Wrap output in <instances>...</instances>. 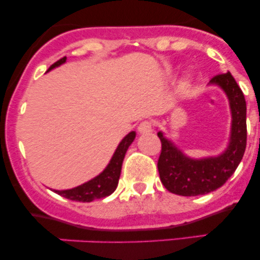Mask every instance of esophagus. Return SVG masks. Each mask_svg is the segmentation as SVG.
Wrapping results in <instances>:
<instances>
[{
	"instance_id": "34e87169",
	"label": "esophagus",
	"mask_w": 260,
	"mask_h": 260,
	"mask_svg": "<svg viewBox=\"0 0 260 260\" xmlns=\"http://www.w3.org/2000/svg\"><path fill=\"white\" fill-rule=\"evenodd\" d=\"M153 126H154L153 121H150V120L140 122L139 126H138V131H139V133H143V134H144V133H149V132H151V131H153Z\"/></svg>"
}]
</instances>
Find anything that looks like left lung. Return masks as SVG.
<instances>
[{"label":"left lung","instance_id":"left-lung-1","mask_svg":"<svg viewBox=\"0 0 260 260\" xmlns=\"http://www.w3.org/2000/svg\"><path fill=\"white\" fill-rule=\"evenodd\" d=\"M210 83L220 85L228 95L232 111L231 142L217 157L193 160L184 156L162 133L157 161L160 180L169 192L183 197L207 194L225 184L242 160L247 144L246 99L231 73L216 74Z\"/></svg>","mask_w":260,"mask_h":260}]
</instances>
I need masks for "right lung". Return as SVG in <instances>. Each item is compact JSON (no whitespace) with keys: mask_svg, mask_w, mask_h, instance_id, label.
Here are the masks:
<instances>
[{"mask_svg":"<svg viewBox=\"0 0 260 260\" xmlns=\"http://www.w3.org/2000/svg\"><path fill=\"white\" fill-rule=\"evenodd\" d=\"M66 59H67L66 56L61 59H58L57 62H55L52 66H50L49 71L63 63V62H66ZM134 138H136V133L131 132L122 139V142L120 143L117 149H116L110 164L107 165V168L104 170V172H101L99 176H96V177L92 178L91 181L82 184V186L72 188V189L55 190V192L59 196L64 197V198L70 199V201L83 203H89L95 201V199L105 198V197L111 194L113 190L116 189V187H117L124 155H126L127 149L131 144H132Z\"/></svg>","mask_w":260,"mask_h":260,"instance_id":"1","label":"right lung"}]
</instances>
